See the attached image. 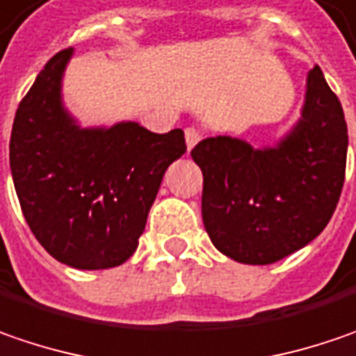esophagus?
I'll use <instances>...</instances> for the list:
<instances>
[{"label":"esophagus","instance_id":"esophagus-1","mask_svg":"<svg viewBox=\"0 0 356 356\" xmlns=\"http://www.w3.org/2000/svg\"><path fill=\"white\" fill-rule=\"evenodd\" d=\"M184 136H186V148L188 152L192 150L198 142H200V132L196 128H186L184 130Z\"/></svg>","mask_w":356,"mask_h":356}]
</instances>
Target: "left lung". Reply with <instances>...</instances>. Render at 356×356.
Listing matches in <instances>:
<instances>
[{
    "instance_id": "left-lung-1",
    "label": "left lung",
    "mask_w": 356,
    "mask_h": 356,
    "mask_svg": "<svg viewBox=\"0 0 356 356\" xmlns=\"http://www.w3.org/2000/svg\"><path fill=\"white\" fill-rule=\"evenodd\" d=\"M343 106L318 65L307 74L298 122L275 146L214 136L190 152L202 170L212 244L242 264H273L316 238L337 208L347 166Z\"/></svg>"
}]
</instances>
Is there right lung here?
<instances>
[{"instance_id": "right-lung-1", "label": "right lung", "mask_w": 356, "mask_h": 356, "mask_svg": "<svg viewBox=\"0 0 356 356\" xmlns=\"http://www.w3.org/2000/svg\"><path fill=\"white\" fill-rule=\"evenodd\" d=\"M72 54H56L22 99L9 168L45 250L72 268L104 270L136 252L164 172L186 142L180 128L154 134L138 122L81 128L62 98Z\"/></svg>"}]
</instances>
